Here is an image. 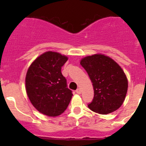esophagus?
Listing matches in <instances>:
<instances>
[{
    "instance_id": "1",
    "label": "esophagus",
    "mask_w": 146,
    "mask_h": 146,
    "mask_svg": "<svg viewBox=\"0 0 146 146\" xmlns=\"http://www.w3.org/2000/svg\"><path fill=\"white\" fill-rule=\"evenodd\" d=\"M76 93L78 94V95H80V94H81V92H82L81 89H80V88H78V89L76 90Z\"/></svg>"
}]
</instances>
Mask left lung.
<instances>
[{
    "label": "left lung",
    "instance_id": "obj_1",
    "mask_svg": "<svg viewBox=\"0 0 146 146\" xmlns=\"http://www.w3.org/2000/svg\"><path fill=\"white\" fill-rule=\"evenodd\" d=\"M80 65L93 85L94 98L88 107L100 114L118 110L124 101L128 90L127 78L119 64L110 57L95 54L82 58Z\"/></svg>",
    "mask_w": 146,
    "mask_h": 146
}]
</instances>
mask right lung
<instances>
[{"label": "right lung", "instance_id": "add662e5", "mask_svg": "<svg viewBox=\"0 0 146 146\" xmlns=\"http://www.w3.org/2000/svg\"><path fill=\"white\" fill-rule=\"evenodd\" d=\"M68 57L47 51L36 58L28 68L26 92L32 105L43 114L57 117L67 109L73 93L67 88L61 67Z\"/></svg>", "mask_w": 146, "mask_h": 146}]
</instances>
